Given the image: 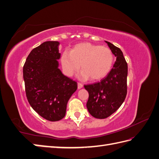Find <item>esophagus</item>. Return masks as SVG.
<instances>
[{"mask_svg": "<svg viewBox=\"0 0 159 159\" xmlns=\"http://www.w3.org/2000/svg\"><path fill=\"white\" fill-rule=\"evenodd\" d=\"M83 87V85L82 83H78V88L79 89H80V88H82Z\"/></svg>", "mask_w": 159, "mask_h": 159, "instance_id": "obj_1", "label": "esophagus"}]
</instances>
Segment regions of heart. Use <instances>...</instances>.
I'll return each mask as SVG.
<instances>
[{
    "instance_id": "b5f03b06",
    "label": "heart",
    "mask_w": 159,
    "mask_h": 159,
    "mask_svg": "<svg viewBox=\"0 0 159 159\" xmlns=\"http://www.w3.org/2000/svg\"><path fill=\"white\" fill-rule=\"evenodd\" d=\"M61 63L65 74L73 76L80 69L83 79L98 80L107 76L114 63V55L106 47L83 43L75 45L70 52H65Z\"/></svg>"
}]
</instances>
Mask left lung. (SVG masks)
I'll return each instance as SVG.
<instances>
[{
    "instance_id": "1",
    "label": "left lung",
    "mask_w": 159,
    "mask_h": 159,
    "mask_svg": "<svg viewBox=\"0 0 159 159\" xmlns=\"http://www.w3.org/2000/svg\"><path fill=\"white\" fill-rule=\"evenodd\" d=\"M116 57L113 68L100 82L85 85L89 93L87 108L96 119H106L114 113L127 95V64L123 52L111 43L105 41Z\"/></svg>"
}]
</instances>
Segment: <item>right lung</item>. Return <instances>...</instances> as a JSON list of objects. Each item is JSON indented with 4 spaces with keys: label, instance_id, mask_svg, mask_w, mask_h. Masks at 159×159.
<instances>
[{
    "label": "right lung",
    "instance_id": "right-lung-1",
    "mask_svg": "<svg viewBox=\"0 0 159 159\" xmlns=\"http://www.w3.org/2000/svg\"><path fill=\"white\" fill-rule=\"evenodd\" d=\"M58 41H46L33 49L23 66L28 102L40 116L49 121L63 119L67 102L77 89V82L58 68Z\"/></svg>",
    "mask_w": 159,
    "mask_h": 159
}]
</instances>
